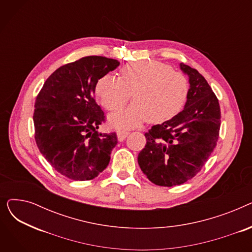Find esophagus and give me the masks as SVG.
I'll list each match as a JSON object with an SVG mask.
<instances>
[{"instance_id":"1","label":"esophagus","mask_w":252,"mask_h":252,"mask_svg":"<svg viewBox=\"0 0 252 252\" xmlns=\"http://www.w3.org/2000/svg\"><path fill=\"white\" fill-rule=\"evenodd\" d=\"M129 134V130H126V129H121L117 131V137H118V140L119 141H124Z\"/></svg>"}]
</instances>
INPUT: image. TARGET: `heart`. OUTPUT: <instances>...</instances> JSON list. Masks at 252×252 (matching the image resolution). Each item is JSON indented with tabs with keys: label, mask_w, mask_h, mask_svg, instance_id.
I'll use <instances>...</instances> for the list:
<instances>
[{
	"label": "heart",
	"mask_w": 252,
	"mask_h": 252,
	"mask_svg": "<svg viewBox=\"0 0 252 252\" xmlns=\"http://www.w3.org/2000/svg\"><path fill=\"white\" fill-rule=\"evenodd\" d=\"M131 93L135 102L110 116L116 126H133L146 119L152 124L169 121L186 103L189 84L183 73L157 61L126 64L119 78L103 75L96 84V94L109 111L123 108Z\"/></svg>",
	"instance_id": "b5f03b06"
}]
</instances>
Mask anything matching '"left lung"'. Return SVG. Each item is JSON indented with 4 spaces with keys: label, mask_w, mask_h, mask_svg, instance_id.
<instances>
[{
    "label": "left lung",
    "mask_w": 252,
    "mask_h": 252,
    "mask_svg": "<svg viewBox=\"0 0 252 252\" xmlns=\"http://www.w3.org/2000/svg\"><path fill=\"white\" fill-rule=\"evenodd\" d=\"M190 89L184 110L145 134L147 144L139 153L143 173L158 186L173 187L194 178L217 146L220 127L219 100L206 79L181 63Z\"/></svg>",
    "instance_id": "1"
}]
</instances>
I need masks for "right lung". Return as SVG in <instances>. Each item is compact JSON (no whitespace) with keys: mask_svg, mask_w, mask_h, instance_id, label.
<instances>
[{"mask_svg":"<svg viewBox=\"0 0 252 252\" xmlns=\"http://www.w3.org/2000/svg\"><path fill=\"white\" fill-rule=\"evenodd\" d=\"M118 65L102 56L83 57L60 66L36 96V146L53 168L70 180H93L109 164L117 136L97 131L106 117L94 93L98 79Z\"/></svg>","mask_w":252,"mask_h":252,"instance_id":"1","label":"right lung"}]
</instances>
